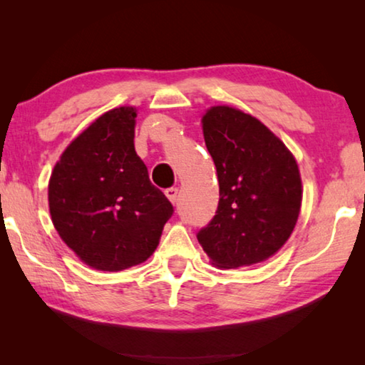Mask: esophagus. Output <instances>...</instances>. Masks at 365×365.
<instances>
[{
  "label": "esophagus",
  "mask_w": 365,
  "mask_h": 365,
  "mask_svg": "<svg viewBox=\"0 0 365 365\" xmlns=\"http://www.w3.org/2000/svg\"><path fill=\"white\" fill-rule=\"evenodd\" d=\"M165 196L169 197V201L172 205H177L178 201V188H168L165 190Z\"/></svg>",
  "instance_id": "1"
}]
</instances>
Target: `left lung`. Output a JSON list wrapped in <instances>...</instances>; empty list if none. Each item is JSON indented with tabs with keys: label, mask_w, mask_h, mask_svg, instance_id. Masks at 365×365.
Listing matches in <instances>:
<instances>
[{
	"label": "left lung",
	"mask_w": 365,
	"mask_h": 365,
	"mask_svg": "<svg viewBox=\"0 0 365 365\" xmlns=\"http://www.w3.org/2000/svg\"><path fill=\"white\" fill-rule=\"evenodd\" d=\"M202 133L220 197L211 222L196 233L197 242L217 267L262 262L285 245L298 220V164L262 122L238 109H209Z\"/></svg>",
	"instance_id": "left-lung-1"
}]
</instances>
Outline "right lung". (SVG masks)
Instances as JSON below:
<instances>
[{
    "instance_id": "add662e5",
    "label": "right lung",
    "mask_w": 365,
    "mask_h": 365,
    "mask_svg": "<svg viewBox=\"0 0 365 365\" xmlns=\"http://www.w3.org/2000/svg\"><path fill=\"white\" fill-rule=\"evenodd\" d=\"M133 108L103 114L67 146L49 178L59 237L90 267L117 272L158 248L174 206L135 151Z\"/></svg>"
}]
</instances>
